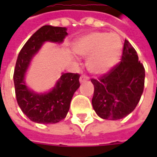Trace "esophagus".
<instances>
[{"label": "esophagus", "mask_w": 157, "mask_h": 157, "mask_svg": "<svg viewBox=\"0 0 157 157\" xmlns=\"http://www.w3.org/2000/svg\"><path fill=\"white\" fill-rule=\"evenodd\" d=\"M87 80H89V77L86 75H81V77H80V82H81V83L86 82V81H87Z\"/></svg>", "instance_id": "esophagus-1"}]
</instances>
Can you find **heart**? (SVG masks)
<instances>
[{
	"mask_svg": "<svg viewBox=\"0 0 157 157\" xmlns=\"http://www.w3.org/2000/svg\"><path fill=\"white\" fill-rule=\"evenodd\" d=\"M79 55L87 57V68L94 74L109 71L118 62L123 50V43L117 33L92 32L77 39L73 46Z\"/></svg>",
	"mask_w": 157,
	"mask_h": 157,
	"instance_id": "1",
	"label": "heart"
}]
</instances>
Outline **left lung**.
<instances>
[{"instance_id": "left-lung-1", "label": "left lung", "mask_w": 157, "mask_h": 157, "mask_svg": "<svg viewBox=\"0 0 157 157\" xmlns=\"http://www.w3.org/2000/svg\"><path fill=\"white\" fill-rule=\"evenodd\" d=\"M94 93L92 103L100 118L118 120L133 112L145 86V68L125 39L121 61L98 80L92 79Z\"/></svg>"}]
</instances>
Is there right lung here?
<instances>
[{
  "instance_id": "add662e5",
  "label": "right lung",
  "mask_w": 157,
  "mask_h": 157,
  "mask_svg": "<svg viewBox=\"0 0 157 157\" xmlns=\"http://www.w3.org/2000/svg\"><path fill=\"white\" fill-rule=\"evenodd\" d=\"M66 35L65 28L43 26L23 45L17 56L13 75L16 98L22 113L31 121L39 124L61 121L67 115L72 97L80 86L77 73H62L51 91L40 94L29 90L23 81L29 63L43 44L61 43Z\"/></svg>"
}]
</instances>
